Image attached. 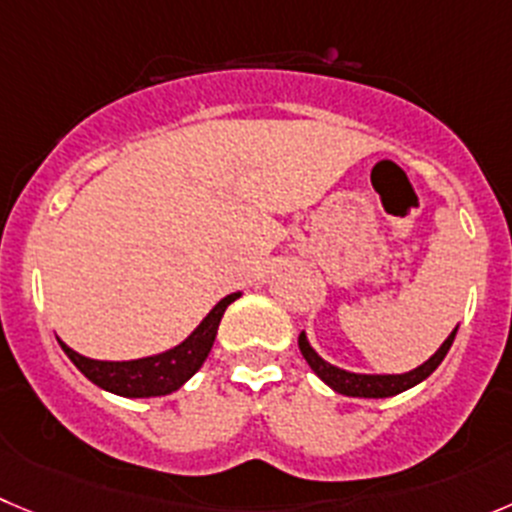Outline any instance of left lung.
Segmentation results:
<instances>
[{
    "mask_svg": "<svg viewBox=\"0 0 512 512\" xmlns=\"http://www.w3.org/2000/svg\"><path fill=\"white\" fill-rule=\"evenodd\" d=\"M457 326L450 332V337L440 344L435 354H432L427 362H422L420 367L410 369V372L402 374H362V372H349V369L337 367V364L326 362L314 347H311L306 332L299 334V349L304 354L306 364L311 367V372L321 379L324 384L334 389V392L344 394V397H367V399H384L394 397L399 392H407V389L417 387L420 382H425L432 372L442 364V359L450 352L452 342H455Z\"/></svg>",
    "mask_w": 512,
    "mask_h": 512,
    "instance_id": "left-lung-1",
    "label": "left lung"
}]
</instances>
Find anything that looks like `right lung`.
I'll return each instance as SVG.
<instances>
[{
    "label": "right lung",
    "instance_id": "right-lung-1",
    "mask_svg": "<svg viewBox=\"0 0 512 512\" xmlns=\"http://www.w3.org/2000/svg\"><path fill=\"white\" fill-rule=\"evenodd\" d=\"M241 296V291L228 294L203 316L201 324L188 334L186 339L165 352L150 354L140 359H125V362H107V359H90L85 354L67 347L62 339H57L62 352L70 357V362L105 392H113L118 397L145 399V397H165V394L180 389L206 362L213 342H216L218 324L223 319V311Z\"/></svg>",
    "mask_w": 512,
    "mask_h": 512
}]
</instances>
